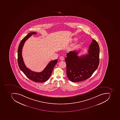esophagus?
Segmentation results:
<instances>
[{
    "mask_svg": "<svg viewBox=\"0 0 120 120\" xmlns=\"http://www.w3.org/2000/svg\"><path fill=\"white\" fill-rule=\"evenodd\" d=\"M60 60H64V57H63L62 56H60Z\"/></svg>",
    "mask_w": 120,
    "mask_h": 120,
    "instance_id": "esophagus-1",
    "label": "esophagus"
}]
</instances>
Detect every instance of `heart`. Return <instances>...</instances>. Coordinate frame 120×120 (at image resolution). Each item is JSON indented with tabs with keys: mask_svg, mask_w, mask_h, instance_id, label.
I'll use <instances>...</instances> for the list:
<instances>
[{
	"mask_svg": "<svg viewBox=\"0 0 120 120\" xmlns=\"http://www.w3.org/2000/svg\"><path fill=\"white\" fill-rule=\"evenodd\" d=\"M74 41H75V40H77V39H76V38H75V39H74Z\"/></svg>",
	"mask_w": 120,
	"mask_h": 120,
	"instance_id": "heart-1",
	"label": "heart"
}]
</instances>
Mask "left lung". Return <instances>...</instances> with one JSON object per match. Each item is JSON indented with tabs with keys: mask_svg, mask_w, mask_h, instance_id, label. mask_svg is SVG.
Segmentation results:
<instances>
[{
	"mask_svg": "<svg viewBox=\"0 0 120 120\" xmlns=\"http://www.w3.org/2000/svg\"><path fill=\"white\" fill-rule=\"evenodd\" d=\"M99 51L98 43L95 39H93L88 54L79 56V51H75L67 53L65 61L67 76L69 80L75 82L89 78L98 67Z\"/></svg>",
	"mask_w": 120,
	"mask_h": 120,
	"instance_id": "left-lung-1",
	"label": "left lung"
}]
</instances>
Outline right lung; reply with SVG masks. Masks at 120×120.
<instances>
[{
  "label": "right lung",
  "instance_id": "right-lung-1",
  "mask_svg": "<svg viewBox=\"0 0 120 120\" xmlns=\"http://www.w3.org/2000/svg\"><path fill=\"white\" fill-rule=\"evenodd\" d=\"M36 34V32L29 33L22 40L20 43L18 49V64L19 68L26 77L34 82H43L47 81L49 79L52 73L53 68L56 64L57 60L51 61L46 66L45 68L42 72H35L32 71L26 67L23 61L22 56V50L23 46L26 40L30 38L32 34Z\"/></svg>",
  "mask_w": 120,
  "mask_h": 120
}]
</instances>
